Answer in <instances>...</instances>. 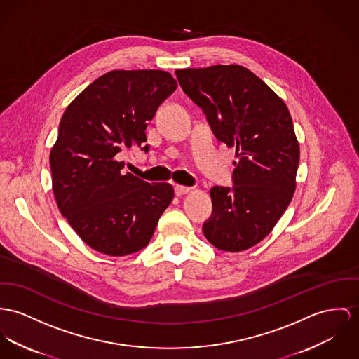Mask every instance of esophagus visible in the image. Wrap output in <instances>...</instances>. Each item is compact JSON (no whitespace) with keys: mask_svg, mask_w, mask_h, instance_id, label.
Here are the masks:
<instances>
[{"mask_svg":"<svg viewBox=\"0 0 359 359\" xmlns=\"http://www.w3.org/2000/svg\"><path fill=\"white\" fill-rule=\"evenodd\" d=\"M190 191H191V189H190V187L179 186V184H176V186H175V193H176V195H183V194L190 193Z\"/></svg>","mask_w":359,"mask_h":359,"instance_id":"34e87169","label":"esophagus"}]
</instances>
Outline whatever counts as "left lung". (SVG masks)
Instances as JSON below:
<instances>
[{
  "instance_id": "obj_1",
  "label": "left lung",
  "mask_w": 359,
  "mask_h": 359,
  "mask_svg": "<svg viewBox=\"0 0 359 359\" xmlns=\"http://www.w3.org/2000/svg\"><path fill=\"white\" fill-rule=\"evenodd\" d=\"M175 74L215 137L236 150L233 186L210 189L213 209L203 233L224 251L252 248L273 229L295 191L299 144L288 108L266 83L241 65Z\"/></svg>"
}]
</instances>
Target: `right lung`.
Wrapping results in <instances>:
<instances>
[{
  "mask_svg": "<svg viewBox=\"0 0 359 359\" xmlns=\"http://www.w3.org/2000/svg\"><path fill=\"white\" fill-rule=\"evenodd\" d=\"M177 83L165 71H111L64 111L50 151L57 206L90 248L121 257L146 248L173 199L168 183H147L116 156L134 143L149 151L146 127Z\"/></svg>",
  "mask_w": 359,
  "mask_h": 359,
  "instance_id": "1",
  "label": "right lung"
}]
</instances>
